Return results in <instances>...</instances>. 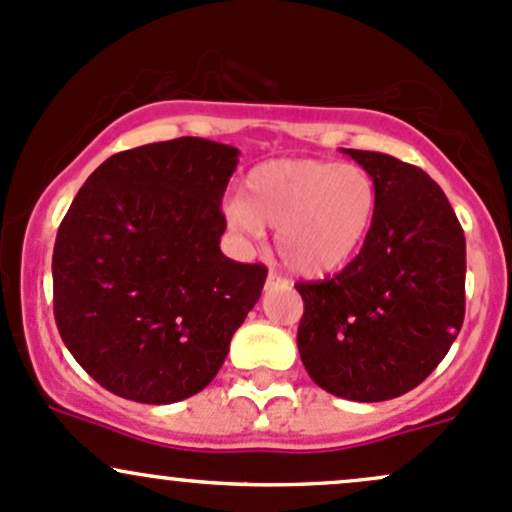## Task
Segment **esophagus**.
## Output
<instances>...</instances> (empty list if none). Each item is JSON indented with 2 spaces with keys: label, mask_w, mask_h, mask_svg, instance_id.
<instances>
[{
  "label": "esophagus",
  "mask_w": 512,
  "mask_h": 512,
  "mask_svg": "<svg viewBox=\"0 0 512 512\" xmlns=\"http://www.w3.org/2000/svg\"><path fill=\"white\" fill-rule=\"evenodd\" d=\"M277 284H284V279L279 277V274L274 272L272 267H269V274H267V286H277Z\"/></svg>",
  "instance_id": "obj_1"
}]
</instances>
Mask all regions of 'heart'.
<instances>
[{
	"instance_id": "b5f03b06",
	"label": "heart",
	"mask_w": 512,
	"mask_h": 512,
	"mask_svg": "<svg viewBox=\"0 0 512 512\" xmlns=\"http://www.w3.org/2000/svg\"><path fill=\"white\" fill-rule=\"evenodd\" d=\"M379 211V189L364 167L296 157L247 172L243 196L226 201L228 223L257 238L274 228L284 265L318 277L345 267L362 250Z\"/></svg>"
}]
</instances>
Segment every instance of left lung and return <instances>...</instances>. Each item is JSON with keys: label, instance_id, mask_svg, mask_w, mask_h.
Listing matches in <instances>:
<instances>
[{"label": "left lung", "instance_id": "1", "mask_svg": "<svg viewBox=\"0 0 512 512\" xmlns=\"http://www.w3.org/2000/svg\"><path fill=\"white\" fill-rule=\"evenodd\" d=\"M374 177L379 211L367 243L340 274L299 282V355L333 396H403L457 340L464 323L466 240L445 192L420 167L345 150Z\"/></svg>", "mask_w": 512, "mask_h": 512}]
</instances>
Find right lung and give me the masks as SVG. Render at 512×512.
Wrapping results in <instances>:
<instances>
[{
  "label": "right lung",
  "mask_w": 512,
  "mask_h": 512,
  "mask_svg": "<svg viewBox=\"0 0 512 512\" xmlns=\"http://www.w3.org/2000/svg\"><path fill=\"white\" fill-rule=\"evenodd\" d=\"M238 148L174 138L111 155L58 228L60 338L106 391L177 403L211 384L262 294L265 265L221 252Z\"/></svg>",
  "instance_id": "add662e5"
}]
</instances>
